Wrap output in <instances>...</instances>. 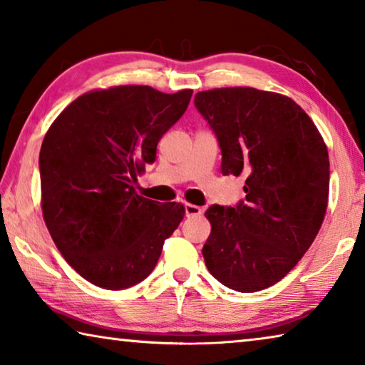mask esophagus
I'll return each instance as SVG.
<instances>
[{"instance_id":"esophagus-1","label":"esophagus","mask_w":365,"mask_h":365,"mask_svg":"<svg viewBox=\"0 0 365 365\" xmlns=\"http://www.w3.org/2000/svg\"><path fill=\"white\" fill-rule=\"evenodd\" d=\"M201 214H202V207L190 205V202L185 205V215H187V217H196V215H201Z\"/></svg>"}]
</instances>
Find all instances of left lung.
Returning a JSON list of instances; mask_svg holds the SVG:
<instances>
[{
  "instance_id": "8db88e82",
  "label": "left lung",
  "mask_w": 365,
  "mask_h": 365,
  "mask_svg": "<svg viewBox=\"0 0 365 365\" xmlns=\"http://www.w3.org/2000/svg\"><path fill=\"white\" fill-rule=\"evenodd\" d=\"M195 106L219 141L224 175H245V201L206 211L207 270L252 293L280 282L312 245L329 201V151L292 98L250 86L200 91Z\"/></svg>"
}]
</instances>
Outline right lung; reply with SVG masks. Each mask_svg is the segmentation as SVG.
I'll return each instance as SVG.
<instances>
[{"label":"right lung","mask_w":365,"mask_h":365,"mask_svg":"<svg viewBox=\"0 0 365 365\" xmlns=\"http://www.w3.org/2000/svg\"><path fill=\"white\" fill-rule=\"evenodd\" d=\"M191 95L143 85L90 91L46 132L38 160L43 219L61 255L93 285L123 289L145 280L182 222V205L148 200L133 185Z\"/></svg>","instance_id":"right-lung-1"}]
</instances>
